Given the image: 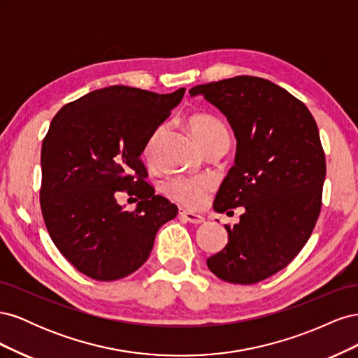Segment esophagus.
I'll return each instance as SVG.
<instances>
[{
	"label": "esophagus",
	"mask_w": 358,
	"mask_h": 358,
	"mask_svg": "<svg viewBox=\"0 0 358 358\" xmlns=\"http://www.w3.org/2000/svg\"><path fill=\"white\" fill-rule=\"evenodd\" d=\"M179 218L185 220V221H188V222H191V224H201V222H204V218H203L201 215L188 212V210H185V209H180V210H179Z\"/></svg>",
	"instance_id": "obj_1"
}]
</instances>
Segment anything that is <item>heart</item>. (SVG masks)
<instances>
[{
  "label": "heart",
  "instance_id": "obj_1",
  "mask_svg": "<svg viewBox=\"0 0 358 358\" xmlns=\"http://www.w3.org/2000/svg\"><path fill=\"white\" fill-rule=\"evenodd\" d=\"M188 127L192 134L206 148L216 140H229V131L225 125L209 113H194L188 117ZM164 131V127H158L149 137L145 146V157L152 159L158 140ZM164 189L167 196L187 208L196 209L204 203L209 191L212 189V180L206 176H175L166 180Z\"/></svg>",
  "mask_w": 358,
  "mask_h": 358
}]
</instances>
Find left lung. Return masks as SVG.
I'll use <instances>...</instances> for the list:
<instances>
[{"mask_svg":"<svg viewBox=\"0 0 358 358\" xmlns=\"http://www.w3.org/2000/svg\"><path fill=\"white\" fill-rule=\"evenodd\" d=\"M227 116L237 148L234 166L216 194V212L243 206L227 224L229 243L208 258L225 282L249 285L287 267L306 245L322 204L326 157L315 119L294 95L254 76L197 85Z\"/></svg>","mask_w":358,"mask_h":358,"instance_id":"1","label":"left lung"}]
</instances>
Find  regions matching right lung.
Instances as JSON below:
<instances>
[{
  "label": "right lung",
  "mask_w": 358,
  "mask_h": 358,
  "mask_svg": "<svg viewBox=\"0 0 358 358\" xmlns=\"http://www.w3.org/2000/svg\"><path fill=\"white\" fill-rule=\"evenodd\" d=\"M185 88L157 94L115 85L66 104L41 145L40 206L58 251L95 280L131 275L152 251L178 206L155 196L142 152ZM141 201L122 211L115 197Z\"/></svg>",
  "instance_id": "obj_1"
}]
</instances>
